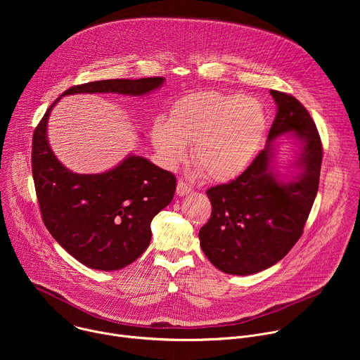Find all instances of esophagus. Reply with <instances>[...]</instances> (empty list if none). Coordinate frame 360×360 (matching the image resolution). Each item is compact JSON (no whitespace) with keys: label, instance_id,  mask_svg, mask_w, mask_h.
<instances>
[{"label":"esophagus","instance_id":"34e87169","mask_svg":"<svg viewBox=\"0 0 360 360\" xmlns=\"http://www.w3.org/2000/svg\"><path fill=\"white\" fill-rule=\"evenodd\" d=\"M192 192V188L191 185H188L185 181H179L178 185H176V195L178 196H185L188 193Z\"/></svg>","mask_w":360,"mask_h":360}]
</instances>
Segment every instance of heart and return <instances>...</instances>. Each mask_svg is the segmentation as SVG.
<instances>
[{"mask_svg": "<svg viewBox=\"0 0 360 360\" xmlns=\"http://www.w3.org/2000/svg\"><path fill=\"white\" fill-rule=\"evenodd\" d=\"M266 129V115L258 101L232 92L205 91L176 101L168 122L157 120L152 141L167 167L192 158L205 176L226 181L239 175L253 160Z\"/></svg>", "mask_w": 360, "mask_h": 360, "instance_id": "b5f03b06", "label": "heart"}]
</instances>
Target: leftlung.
<instances>
[{"label": "left lung", "mask_w": 360, "mask_h": 360, "mask_svg": "<svg viewBox=\"0 0 360 360\" xmlns=\"http://www.w3.org/2000/svg\"><path fill=\"white\" fill-rule=\"evenodd\" d=\"M271 95L278 112L265 149L236 179L207 191L212 214L199 231L200 248L229 275L258 274L285 258L303 233L319 188L323 149L312 117L295 96L274 89ZM288 131L300 143L294 165L301 172L283 183L273 172V142Z\"/></svg>", "instance_id": "left-lung-1"}]
</instances>
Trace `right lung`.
Returning a JSON list of instances; mask_svg holds the SVG:
<instances>
[{
    "label": "right lung",
    "mask_w": 360,
    "mask_h": 360,
    "mask_svg": "<svg viewBox=\"0 0 360 360\" xmlns=\"http://www.w3.org/2000/svg\"><path fill=\"white\" fill-rule=\"evenodd\" d=\"M164 82L162 77L94 81L71 86L61 96L96 92L141 96ZM58 99L32 136V176L44 225L82 265L118 271L149 246L150 222L172 200L176 178L138 155L102 174H74L65 168L46 139L48 117Z\"/></svg>",
    "instance_id": "obj_1"
}]
</instances>
